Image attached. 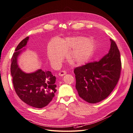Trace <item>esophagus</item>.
I'll list each match as a JSON object with an SVG mask.
<instances>
[{
    "mask_svg": "<svg viewBox=\"0 0 133 133\" xmlns=\"http://www.w3.org/2000/svg\"><path fill=\"white\" fill-rule=\"evenodd\" d=\"M66 73H67V72L65 71H61V72H59L58 75L60 76H63L64 75H65Z\"/></svg>",
    "mask_w": 133,
    "mask_h": 133,
    "instance_id": "34e87169",
    "label": "esophagus"
}]
</instances>
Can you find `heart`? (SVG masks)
I'll list each match as a JSON object with an SVG mask.
<instances>
[{"label":"heart","instance_id":"heart-1","mask_svg":"<svg viewBox=\"0 0 133 133\" xmlns=\"http://www.w3.org/2000/svg\"><path fill=\"white\" fill-rule=\"evenodd\" d=\"M95 44L91 39L82 37L67 38L58 43L53 42L48 49V56L51 63L61 61L65 54L74 65H82L89 61L95 50Z\"/></svg>","mask_w":133,"mask_h":133}]
</instances>
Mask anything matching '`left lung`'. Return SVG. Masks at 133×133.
Returning a JSON list of instances; mask_svg holds the SVG:
<instances>
[{
    "label": "left lung",
    "mask_w": 133,
    "mask_h": 133,
    "mask_svg": "<svg viewBox=\"0 0 133 133\" xmlns=\"http://www.w3.org/2000/svg\"><path fill=\"white\" fill-rule=\"evenodd\" d=\"M111 48L99 61L77 67L74 73L78 95L85 101L95 104L105 99L118 82L122 68L120 52L111 39Z\"/></svg>",
    "instance_id": "1"
}]
</instances>
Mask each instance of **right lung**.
I'll return each instance as SVG.
<instances>
[{
	"label": "right lung",
	"mask_w": 133,
	"mask_h": 133,
	"mask_svg": "<svg viewBox=\"0 0 133 133\" xmlns=\"http://www.w3.org/2000/svg\"><path fill=\"white\" fill-rule=\"evenodd\" d=\"M28 39L27 37L23 39L15 49L11 60V75L15 90L19 99L29 106L41 109L47 106L55 96L56 77L50 71L42 70L25 73L18 67L17 56L21 49L26 45Z\"/></svg>",
	"instance_id": "1"
}]
</instances>
